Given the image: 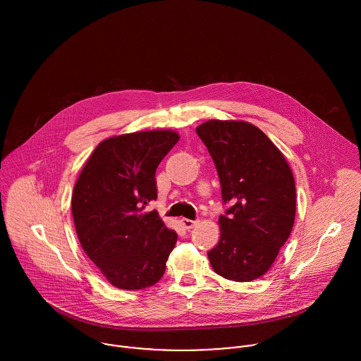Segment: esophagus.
I'll use <instances>...</instances> for the list:
<instances>
[{"instance_id":"34e87169","label":"esophagus","mask_w":361,"mask_h":361,"mask_svg":"<svg viewBox=\"0 0 361 361\" xmlns=\"http://www.w3.org/2000/svg\"><path fill=\"white\" fill-rule=\"evenodd\" d=\"M180 222H182L183 228H186V229H192L197 224V221H193V219H189V218H182Z\"/></svg>"}]
</instances>
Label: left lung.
I'll return each instance as SVG.
<instances>
[{"label":"left lung","mask_w":361,"mask_h":361,"mask_svg":"<svg viewBox=\"0 0 361 361\" xmlns=\"http://www.w3.org/2000/svg\"><path fill=\"white\" fill-rule=\"evenodd\" d=\"M196 132L215 164L224 204H231L218 221L221 238L208 252L211 267L231 281H255L292 232L293 173L278 147L249 122L212 119Z\"/></svg>","instance_id":"obj_1"}]
</instances>
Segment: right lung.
I'll use <instances>...</instances> for the list:
<instances>
[{
  "mask_svg": "<svg viewBox=\"0 0 361 361\" xmlns=\"http://www.w3.org/2000/svg\"><path fill=\"white\" fill-rule=\"evenodd\" d=\"M173 130H147L103 140L85 164L72 195L79 242L108 282L119 289L153 286L178 235L158 212L155 169L178 143Z\"/></svg>",
  "mask_w": 361,
  "mask_h": 361,
  "instance_id": "1",
  "label": "right lung"
}]
</instances>
